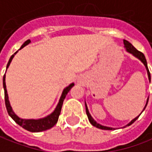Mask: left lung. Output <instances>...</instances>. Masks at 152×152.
I'll list each match as a JSON object with an SVG mask.
<instances>
[{
  "label": "left lung",
  "instance_id": "obj_1",
  "mask_svg": "<svg viewBox=\"0 0 152 152\" xmlns=\"http://www.w3.org/2000/svg\"><path fill=\"white\" fill-rule=\"evenodd\" d=\"M124 48L126 49V51L128 52V53H131L132 56H134L135 58H137V59H139L140 61H142L143 63V65L145 66V67H146V72H147V76H148V80H149V81L151 82V74H150V72H149V70H148V67H147V62H146V58H145V56H144V54L142 53H141V52H139L138 50H137L132 45L131 43H129L128 41H127V40H124ZM148 99L147 98V99H146V104H145V106H144V108H143L142 111L141 112V113H142L143 111L145 110V109H146V105H147V103H148ZM85 104H86V114L87 116H88V119H89V121H90V123H91L93 126H94V127H96L97 128H99V129H104V130H115V128H111V127H107V126H104V125H102V124H99V123H97L96 121L94 120V118H93V117L91 116V113H90V112H89V109H88V107H87V104L86 103V101H85ZM141 113L139 114L138 116H137L135 118H133L132 120H131L129 123H128L127 125H125L124 128H126V127H128V126H130L131 124H132L134 122H135L137 118H138V117L141 115Z\"/></svg>",
  "mask_w": 152,
  "mask_h": 152
}]
</instances>
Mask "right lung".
Listing matches in <instances>:
<instances>
[{
	"label": "right lung",
	"instance_id": "1",
	"mask_svg": "<svg viewBox=\"0 0 152 152\" xmlns=\"http://www.w3.org/2000/svg\"><path fill=\"white\" fill-rule=\"evenodd\" d=\"M31 43V40L30 39H28L27 41H25L23 45L20 47V48L19 50H20L21 48H23L24 47H25L26 45H28V43ZM18 50V51H19ZM18 51L15 52V53L10 57L9 61L7 63V66H6V70L9 67L10 62L12 61V59L15 57V55L18 53ZM75 84L71 83L69 86H67L66 87H65L63 89V91L61 92V97L59 99V101H58V104L56 106V108L54 109L53 111L47 115L46 117L44 118H38V119H34V118H20L15 114V113L14 112L12 107L10 105V103L9 100V96H8V94H7V90H6V73L3 76V88H4V91H5V102H6V109H7V112H8V114L11 117V118L13 119L17 124H19L20 127H22L23 128H24L25 130L27 131L32 132H43L45 131V130H48L49 128H53L55 124L58 123V117L61 113V107H62V104H63V101L65 99L66 94L69 92V91L74 86Z\"/></svg>",
	"mask_w": 152,
	"mask_h": 152
}]
</instances>
